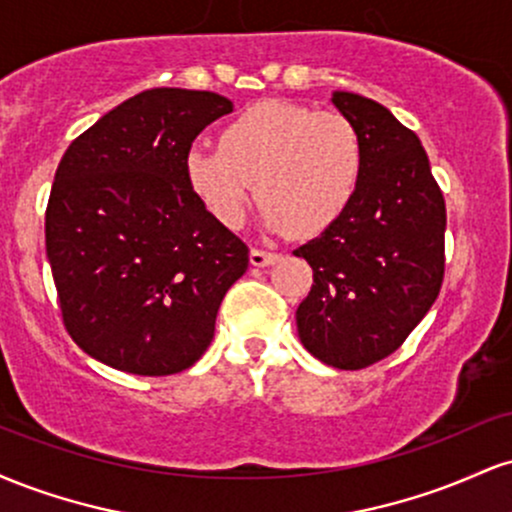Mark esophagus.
Listing matches in <instances>:
<instances>
[{
  "instance_id": "1",
  "label": "esophagus",
  "mask_w": 512,
  "mask_h": 512,
  "mask_svg": "<svg viewBox=\"0 0 512 512\" xmlns=\"http://www.w3.org/2000/svg\"><path fill=\"white\" fill-rule=\"evenodd\" d=\"M274 260H276V252L257 250V248L250 250V264H252V267H267V264H272Z\"/></svg>"
}]
</instances>
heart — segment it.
<instances>
[{"label":"heart","mask_w":512,"mask_h":512,"mask_svg":"<svg viewBox=\"0 0 512 512\" xmlns=\"http://www.w3.org/2000/svg\"><path fill=\"white\" fill-rule=\"evenodd\" d=\"M219 149L192 146L187 190L223 228H238L257 185L264 223L308 238L349 209L366 170V144L351 117L286 101H262L226 122Z\"/></svg>","instance_id":"obj_1"}]
</instances>
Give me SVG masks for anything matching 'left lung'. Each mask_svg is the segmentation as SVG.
Returning a JSON list of instances; mask_svg holds the SVG:
<instances>
[{
  "label": "left lung",
  "instance_id": "1",
  "mask_svg": "<svg viewBox=\"0 0 512 512\" xmlns=\"http://www.w3.org/2000/svg\"><path fill=\"white\" fill-rule=\"evenodd\" d=\"M332 103L361 132L366 170L349 209L293 250L313 267L296 325L322 363L361 370L397 351L438 298L445 199L419 137L385 105L349 91Z\"/></svg>",
  "mask_w": 512,
  "mask_h": 512
}]
</instances>
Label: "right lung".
Listing matches in <instances>:
<instances>
[{
	"label": "right lung",
	"mask_w": 512,
	"mask_h": 512,
	"mask_svg": "<svg viewBox=\"0 0 512 512\" xmlns=\"http://www.w3.org/2000/svg\"><path fill=\"white\" fill-rule=\"evenodd\" d=\"M233 103L149 88L69 144L45 211V250L64 327L88 356L134 375L202 358L248 245L187 190L182 161Z\"/></svg>",
	"instance_id": "1"
}]
</instances>
